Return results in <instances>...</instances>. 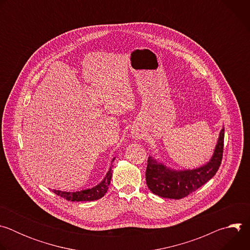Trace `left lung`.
I'll return each mask as SVG.
<instances>
[{"instance_id": "8db88e82", "label": "left lung", "mask_w": 250, "mask_h": 250, "mask_svg": "<svg viewBox=\"0 0 250 250\" xmlns=\"http://www.w3.org/2000/svg\"><path fill=\"white\" fill-rule=\"evenodd\" d=\"M224 139L225 128L223 127L209 161L195 169H170L153 157H148L146 172L147 187L153 194L162 198L179 200L187 197L216 175L223 159Z\"/></svg>"}]
</instances>
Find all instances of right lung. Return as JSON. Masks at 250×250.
<instances>
[{"instance_id":"1","label":"right lung","mask_w":250,"mask_h":250,"mask_svg":"<svg viewBox=\"0 0 250 250\" xmlns=\"http://www.w3.org/2000/svg\"><path fill=\"white\" fill-rule=\"evenodd\" d=\"M115 159V158H114ZM114 159L112 160V162L114 161ZM112 167H110V170L106 173L105 177L104 178V180L97 186L93 187L92 189H87V190H83L80 192H62V191H58V190H53V192L64 198L67 201H72V202H83V201H95V200H99L102 197L104 196V194L106 193L109 189V185L111 183V179H112Z\"/></svg>"}]
</instances>
